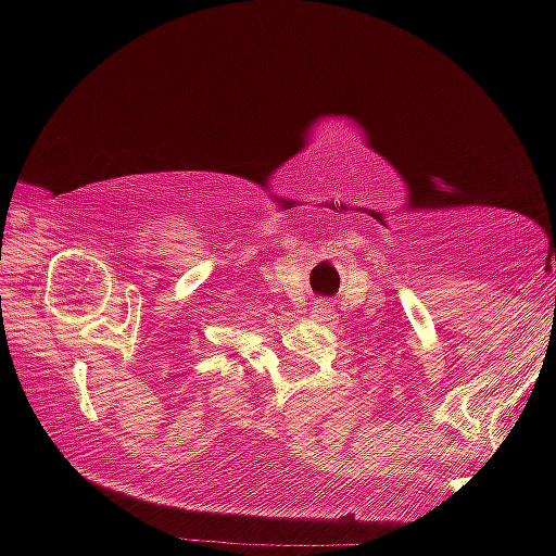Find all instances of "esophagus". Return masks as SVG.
I'll use <instances>...</instances> for the list:
<instances>
[{"instance_id":"esophagus-1","label":"esophagus","mask_w":556,"mask_h":556,"mask_svg":"<svg viewBox=\"0 0 556 556\" xmlns=\"http://www.w3.org/2000/svg\"><path fill=\"white\" fill-rule=\"evenodd\" d=\"M311 318L318 324H334L337 311L331 308L327 300H314V305H311Z\"/></svg>"}]
</instances>
